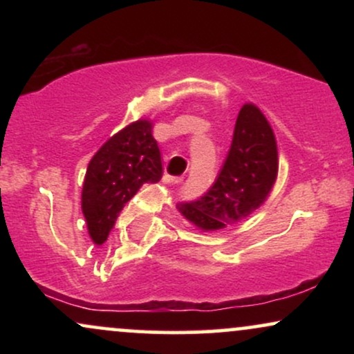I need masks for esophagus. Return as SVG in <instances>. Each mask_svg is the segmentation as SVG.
Instances as JSON below:
<instances>
[{
	"label": "esophagus",
	"instance_id": "esophagus-1",
	"mask_svg": "<svg viewBox=\"0 0 354 354\" xmlns=\"http://www.w3.org/2000/svg\"><path fill=\"white\" fill-rule=\"evenodd\" d=\"M165 183H173V185H176V183H181L183 181V176H171V174H165Z\"/></svg>",
	"mask_w": 354,
	"mask_h": 354
}]
</instances>
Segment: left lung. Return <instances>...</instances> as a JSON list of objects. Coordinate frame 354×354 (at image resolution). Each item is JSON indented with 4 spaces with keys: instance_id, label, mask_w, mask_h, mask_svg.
I'll return each mask as SVG.
<instances>
[{
    "instance_id": "left-lung-1",
    "label": "left lung",
    "mask_w": 354,
    "mask_h": 354,
    "mask_svg": "<svg viewBox=\"0 0 354 354\" xmlns=\"http://www.w3.org/2000/svg\"><path fill=\"white\" fill-rule=\"evenodd\" d=\"M278 176V148L258 106L239 109L233 141L216 181L198 200L180 203V213L203 231L236 225L266 201Z\"/></svg>"
}]
</instances>
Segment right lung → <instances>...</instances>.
<instances>
[{
	"label": "right lung",
	"mask_w": 354,
	"mask_h": 354,
	"mask_svg": "<svg viewBox=\"0 0 354 354\" xmlns=\"http://www.w3.org/2000/svg\"><path fill=\"white\" fill-rule=\"evenodd\" d=\"M151 131L148 120H138L109 138L89 161L81 209L96 245L106 241L120 211L138 189L163 176L161 153Z\"/></svg>",
	"instance_id": "1"
}]
</instances>
